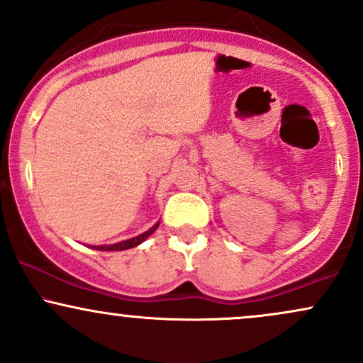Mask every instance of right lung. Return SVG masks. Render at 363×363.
Masks as SVG:
<instances>
[{"mask_svg":"<svg viewBox=\"0 0 363 363\" xmlns=\"http://www.w3.org/2000/svg\"><path fill=\"white\" fill-rule=\"evenodd\" d=\"M157 227H158V223H157V225H153V227L150 228V230H147V232H145V234H141V235H138V237H133V239H129V240H123V242L112 244V245H99V247H94V249H97V251H124V249L136 247V245L143 242L145 239H148V237L152 235L153 232L157 230Z\"/></svg>","mask_w":363,"mask_h":363,"instance_id":"right-lung-1","label":"right lung"}]
</instances>
